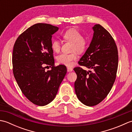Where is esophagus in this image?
I'll return each instance as SVG.
<instances>
[{"mask_svg":"<svg viewBox=\"0 0 132 132\" xmlns=\"http://www.w3.org/2000/svg\"><path fill=\"white\" fill-rule=\"evenodd\" d=\"M67 70H68V72H70V71H72L73 70V69H72V68H70V67H67Z\"/></svg>","mask_w":132,"mask_h":132,"instance_id":"esophagus-1","label":"esophagus"}]
</instances>
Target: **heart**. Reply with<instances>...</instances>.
I'll return each instance as SVG.
<instances>
[{
    "label": "heart",
    "mask_w": 132,
    "mask_h": 132,
    "mask_svg": "<svg viewBox=\"0 0 132 132\" xmlns=\"http://www.w3.org/2000/svg\"><path fill=\"white\" fill-rule=\"evenodd\" d=\"M63 38L64 40L72 43V51L78 53H82L86 50L88 45V38L82 36L80 31L75 29H70L63 34ZM51 47L52 50L55 53H58L61 49V43L57 40H54L52 43ZM78 58L76 52L70 54L62 53L57 57V61L58 63L66 66H71L73 62Z\"/></svg>",
    "instance_id": "heart-1"
}]
</instances>
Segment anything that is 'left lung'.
Returning a JSON list of instances; mask_svg holds the SVG:
<instances>
[{
  "mask_svg": "<svg viewBox=\"0 0 132 132\" xmlns=\"http://www.w3.org/2000/svg\"><path fill=\"white\" fill-rule=\"evenodd\" d=\"M92 41L80 61V67L74 69L77 75L74 83L75 93L81 102L94 106L105 99L115 81L118 68V50L110 33L100 24L92 28Z\"/></svg>",
  "mask_w": 132,
  "mask_h": 132,
  "instance_id": "1",
  "label": "left lung"
}]
</instances>
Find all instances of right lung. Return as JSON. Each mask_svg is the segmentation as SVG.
Listing matches in <instances>:
<instances>
[{"mask_svg": "<svg viewBox=\"0 0 132 132\" xmlns=\"http://www.w3.org/2000/svg\"><path fill=\"white\" fill-rule=\"evenodd\" d=\"M58 29L48 24H36L22 33L13 46L14 77L25 96L39 106L54 100L67 72L65 66H54L52 37ZM45 65L52 69L45 71Z\"/></svg>", "mask_w": 132, "mask_h": 132, "instance_id": "right-lung-1", "label": "right lung"}]
</instances>
